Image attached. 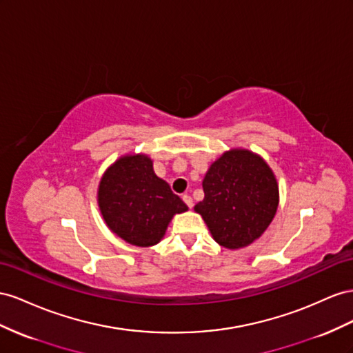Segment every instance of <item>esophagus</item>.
Returning <instances> with one entry per match:
<instances>
[{
	"label": "esophagus",
	"instance_id": "34e87169",
	"mask_svg": "<svg viewBox=\"0 0 353 353\" xmlns=\"http://www.w3.org/2000/svg\"><path fill=\"white\" fill-rule=\"evenodd\" d=\"M183 198V201H185V204L189 207V208H192L194 207V199L192 198H190L188 194L186 195H183L182 196Z\"/></svg>",
	"mask_w": 353,
	"mask_h": 353
}]
</instances>
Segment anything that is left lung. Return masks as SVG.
<instances>
[{
  "instance_id": "1",
  "label": "left lung",
  "mask_w": 353,
  "mask_h": 353,
  "mask_svg": "<svg viewBox=\"0 0 353 353\" xmlns=\"http://www.w3.org/2000/svg\"><path fill=\"white\" fill-rule=\"evenodd\" d=\"M204 199L195 205L214 241L238 250L254 243L274 220L279 190L274 171L260 155L230 149L210 165Z\"/></svg>"
}]
</instances>
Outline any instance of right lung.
<instances>
[{"label":"right lung","instance_id":"1","mask_svg":"<svg viewBox=\"0 0 353 353\" xmlns=\"http://www.w3.org/2000/svg\"><path fill=\"white\" fill-rule=\"evenodd\" d=\"M97 203L108 228L136 247L158 244L173 216L188 210L143 154L121 157L105 171Z\"/></svg>","mask_w":353,"mask_h":353}]
</instances>
